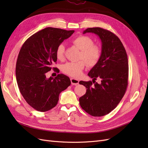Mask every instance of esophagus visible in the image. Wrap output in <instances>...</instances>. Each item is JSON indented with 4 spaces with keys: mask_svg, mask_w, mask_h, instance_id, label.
Wrapping results in <instances>:
<instances>
[{
    "mask_svg": "<svg viewBox=\"0 0 148 148\" xmlns=\"http://www.w3.org/2000/svg\"><path fill=\"white\" fill-rule=\"evenodd\" d=\"M70 81H71V84H73V85H77V84H78V83H79L78 79H75V78H71L70 79Z\"/></svg>",
    "mask_w": 148,
    "mask_h": 148,
    "instance_id": "esophagus-1",
    "label": "esophagus"
}]
</instances>
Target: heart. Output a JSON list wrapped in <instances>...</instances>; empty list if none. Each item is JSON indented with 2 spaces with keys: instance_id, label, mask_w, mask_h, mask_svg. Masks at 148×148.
<instances>
[{
  "instance_id": "1",
  "label": "heart",
  "mask_w": 148,
  "mask_h": 148,
  "mask_svg": "<svg viewBox=\"0 0 148 148\" xmlns=\"http://www.w3.org/2000/svg\"><path fill=\"white\" fill-rule=\"evenodd\" d=\"M81 52L79 59L84 60L77 62H67L63 65L62 70L63 72L71 77L77 78L82 75L86 66V63L89 66H93L97 64L101 56V48L94 44L93 40L87 36L81 35L73 39L71 41ZM65 46L60 44L56 49V54L58 60H62L64 58Z\"/></svg>"
}]
</instances>
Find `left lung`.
<instances>
[{
  "label": "left lung",
  "instance_id": "1",
  "mask_svg": "<svg viewBox=\"0 0 148 148\" xmlns=\"http://www.w3.org/2000/svg\"><path fill=\"white\" fill-rule=\"evenodd\" d=\"M92 33L102 42L101 56L88 73L92 82L80 81L87 88L79 97L82 108L94 117H101L113 110L122 100L128 86V61L126 51L120 39L111 31L101 28H89L83 34ZM101 78V83L95 82ZM94 83L93 85L92 83Z\"/></svg>",
  "mask_w": 148,
  "mask_h": 148
}]
</instances>
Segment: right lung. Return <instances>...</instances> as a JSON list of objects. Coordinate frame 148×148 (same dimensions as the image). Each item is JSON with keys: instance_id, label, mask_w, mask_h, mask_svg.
<instances>
[{"instance_id": "1", "label": "right lung", "mask_w": 148, "mask_h": 148, "mask_svg": "<svg viewBox=\"0 0 148 148\" xmlns=\"http://www.w3.org/2000/svg\"><path fill=\"white\" fill-rule=\"evenodd\" d=\"M74 30L48 27L30 36L22 46L16 64V78L19 90L26 102L39 112L53 108L60 93L68 88L69 77L59 74L46 78V73L56 70L57 46L70 37Z\"/></svg>"}]
</instances>
